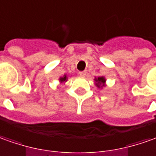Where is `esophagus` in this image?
I'll return each mask as SVG.
<instances>
[{
  "label": "esophagus",
  "instance_id": "34e87169",
  "mask_svg": "<svg viewBox=\"0 0 156 156\" xmlns=\"http://www.w3.org/2000/svg\"><path fill=\"white\" fill-rule=\"evenodd\" d=\"M79 75L82 76V77H85L86 75V72H79Z\"/></svg>",
  "mask_w": 156,
  "mask_h": 156
}]
</instances>
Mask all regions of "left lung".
Instances as JSON below:
<instances>
[{
  "mask_svg": "<svg viewBox=\"0 0 156 156\" xmlns=\"http://www.w3.org/2000/svg\"><path fill=\"white\" fill-rule=\"evenodd\" d=\"M95 81H96V86L98 87V88H100V87L105 86V82H106V79L103 77H98V78H95Z\"/></svg>",
  "mask_w": 156,
  "mask_h": 156,
  "instance_id": "obj_1",
  "label": "left lung"
}]
</instances>
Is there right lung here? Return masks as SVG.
Listing matches in <instances>:
<instances>
[{
  "label": "right lung",
  "instance_id": "right-lung-1",
  "mask_svg": "<svg viewBox=\"0 0 156 156\" xmlns=\"http://www.w3.org/2000/svg\"><path fill=\"white\" fill-rule=\"evenodd\" d=\"M66 80H67V78H66V75H64V77H63V78H60V82H65V81H66Z\"/></svg>",
  "mask_w": 156,
  "mask_h": 156
}]
</instances>
